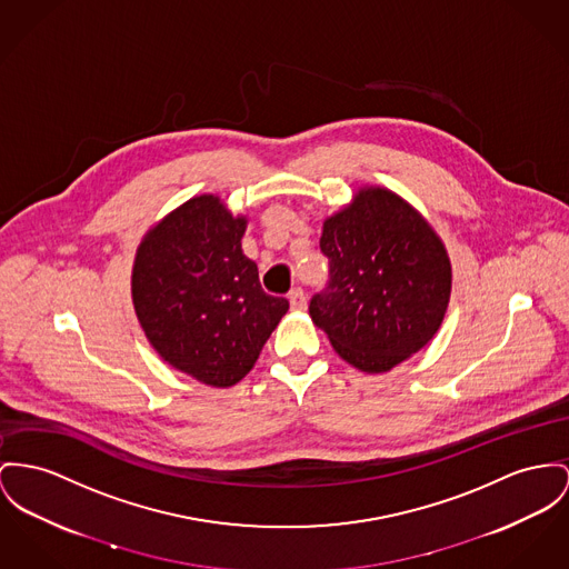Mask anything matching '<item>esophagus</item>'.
<instances>
[{
  "instance_id": "esophagus-1",
  "label": "esophagus",
  "mask_w": 569,
  "mask_h": 569,
  "mask_svg": "<svg viewBox=\"0 0 569 569\" xmlns=\"http://www.w3.org/2000/svg\"><path fill=\"white\" fill-rule=\"evenodd\" d=\"M289 303H291V308H296V310H303V308H306V293H303V289H300V287L291 289Z\"/></svg>"
}]
</instances>
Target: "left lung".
<instances>
[{"label":"left lung","mask_w":569,"mask_h":569,"mask_svg":"<svg viewBox=\"0 0 569 569\" xmlns=\"http://www.w3.org/2000/svg\"><path fill=\"white\" fill-rule=\"evenodd\" d=\"M328 284L310 317L342 360L383 373L433 339L451 296L440 237L397 193L369 188L323 224Z\"/></svg>","instance_id":"8db88e82"}]
</instances>
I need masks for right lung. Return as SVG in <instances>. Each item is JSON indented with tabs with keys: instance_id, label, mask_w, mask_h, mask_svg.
Here are the masks:
<instances>
[{
	"instance_id": "obj_1",
	"label": "right lung",
	"mask_w": 569,
	"mask_h": 569,
	"mask_svg": "<svg viewBox=\"0 0 569 569\" xmlns=\"http://www.w3.org/2000/svg\"><path fill=\"white\" fill-rule=\"evenodd\" d=\"M243 218L216 196L191 198L138 248L133 306L159 356L202 383L227 388L257 362L289 310L261 287L241 252Z\"/></svg>"
}]
</instances>
